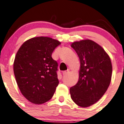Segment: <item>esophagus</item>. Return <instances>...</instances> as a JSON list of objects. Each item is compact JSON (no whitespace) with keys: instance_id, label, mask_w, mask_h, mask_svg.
<instances>
[{"instance_id":"1","label":"esophagus","mask_w":124,"mask_h":124,"mask_svg":"<svg viewBox=\"0 0 124 124\" xmlns=\"http://www.w3.org/2000/svg\"><path fill=\"white\" fill-rule=\"evenodd\" d=\"M69 70H65V71H63V72H62V74H63V75H67V73L69 72Z\"/></svg>"}]
</instances>
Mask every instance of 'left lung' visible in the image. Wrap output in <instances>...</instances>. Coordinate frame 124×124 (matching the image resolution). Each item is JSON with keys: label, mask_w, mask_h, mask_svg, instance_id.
<instances>
[{"label": "left lung", "mask_w": 124, "mask_h": 124, "mask_svg": "<svg viewBox=\"0 0 124 124\" xmlns=\"http://www.w3.org/2000/svg\"><path fill=\"white\" fill-rule=\"evenodd\" d=\"M80 60L78 82L70 88L72 100L81 107L98 101L108 89L112 77V64L104 49L91 40L72 43Z\"/></svg>", "instance_id": "obj_1"}]
</instances>
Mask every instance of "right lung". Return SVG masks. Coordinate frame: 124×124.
<instances>
[{
	"label": "right lung",
	"mask_w": 124,
	"mask_h": 124,
	"mask_svg": "<svg viewBox=\"0 0 124 124\" xmlns=\"http://www.w3.org/2000/svg\"><path fill=\"white\" fill-rule=\"evenodd\" d=\"M60 44L51 38H33L23 43L16 54L13 63L16 82L22 95L33 104L51 100L59 84L58 65L52 55Z\"/></svg>",
	"instance_id": "right-lung-1"
}]
</instances>
